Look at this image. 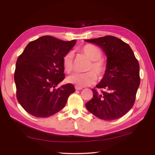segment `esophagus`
I'll use <instances>...</instances> for the list:
<instances>
[{"label": "esophagus", "instance_id": "1", "mask_svg": "<svg viewBox=\"0 0 155 155\" xmlns=\"http://www.w3.org/2000/svg\"><path fill=\"white\" fill-rule=\"evenodd\" d=\"M83 88V87H78V86H75V89L77 91L78 90H82Z\"/></svg>", "mask_w": 155, "mask_h": 155}]
</instances>
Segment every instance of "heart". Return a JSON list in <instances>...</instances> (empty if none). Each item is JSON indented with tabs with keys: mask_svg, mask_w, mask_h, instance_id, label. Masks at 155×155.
Listing matches in <instances>:
<instances>
[{
	"mask_svg": "<svg viewBox=\"0 0 155 155\" xmlns=\"http://www.w3.org/2000/svg\"><path fill=\"white\" fill-rule=\"evenodd\" d=\"M81 54L91 60L85 73H77L68 78L69 83L76 86L83 87L93 84L97 79V74L99 78H103L107 71V64L101 58L103 53L99 48L91 44H87L78 48ZM73 56L71 52L66 53L62 57V67L65 72L70 74L73 69ZM95 73L96 74H95Z\"/></svg>",
	"mask_w": 155,
	"mask_h": 155,
	"instance_id": "b5f03b06",
	"label": "heart"
}]
</instances>
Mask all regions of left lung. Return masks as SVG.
Instances as JSON below:
<instances>
[{
    "label": "left lung",
    "mask_w": 155,
    "mask_h": 155,
    "mask_svg": "<svg viewBox=\"0 0 155 155\" xmlns=\"http://www.w3.org/2000/svg\"><path fill=\"white\" fill-rule=\"evenodd\" d=\"M86 41L98 45L107 56V71L100 83L93 88V97L85 104L87 110L104 120L118 119L134 105L140 84L139 64L126 42L113 36Z\"/></svg>",
    "instance_id": "left-lung-1"
}]
</instances>
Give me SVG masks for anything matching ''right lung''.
Listing matches in <instances>:
<instances>
[{"label":"right lung","instance_id":"1","mask_svg":"<svg viewBox=\"0 0 155 155\" xmlns=\"http://www.w3.org/2000/svg\"><path fill=\"white\" fill-rule=\"evenodd\" d=\"M75 43L43 36L29 42L18 57L14 75L16 98L32 116L47 118L58 113L75 91L71 83L57 88L65 77L62 57Z\"/></svg>","mask_w":155,"mask_h":155}]
</instances>
